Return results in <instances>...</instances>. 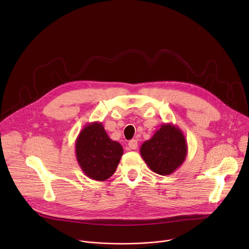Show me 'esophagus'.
<instances>
[{
    "label": "esophagus",
    "mask_w": 249,
    "mask_h": 249,
    "mask_svg": "<svg viewBox=\"0 0 249 249\" xmlns=\"http://www.w3.org/2000/svg\"><path fill=\"white\" fill-rule=\"evenodd\" d=\"M128 147L131 150H137L138 149V142H137V140H131L129 143H128Z\"/></svg>",
    "instance_id": "1"
}]
</instances>
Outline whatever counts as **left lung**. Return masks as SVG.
Segmentation results:
<instances>
[{"instance_id": "left-lung-1", "label": "left lung", "mask_w": 249, "mask_h": 249, "mask_svg": "<svg viewBox=\"0 0 249 249\" xmlns=\"http://www.w3.org/2000/svg\"><path fill=\"white\" fill-rule=\"evenodd\" d=\"M140 153L152 171L160 175H168L186 159V139L176 125L164 123L150 140L144 142Z\"/></svg>"}]
</instances>
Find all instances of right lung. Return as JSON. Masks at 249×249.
I'll return each instance as SVG.
<instances>
[{
  "instance_id": "obj_1",
  "label": "right lung",
  "mask_w": 249,
  "mask_h": 249,
  "mask_svg": "<svg viewBox=\"0 0 249 249\" xmlns=\"http://www.w3.org/2000/svg\"><path fill=\"white\" fill-rule=\"evenodd\" d=\"M122 155V146L108 137L101 122L87 124L76 140L78 163L93 180L104 181L112 176Z\"/></svg>"
}]
</instances>
